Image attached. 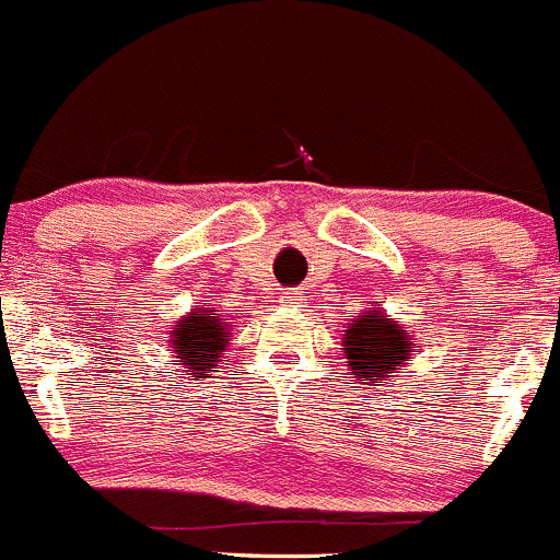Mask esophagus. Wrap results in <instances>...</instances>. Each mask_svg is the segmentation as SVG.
I'll list each match as a JSON object with an SVG mask.
<instances>
[{"instance_id": "1", "label": "esophagus", "mask_w": 560, "mask_h": 560, "mask_svg": "<svg viewBox=\"0 0 560 560\" xmlns=\"http://www.w3.org/2000/svg\"><path fill=\"white\" fill-rule=\"evenodd\" d=\"M285 302H291V304H299V302H304V291L302 288H293V291H285Z\"/></svg>"}]
</instances>
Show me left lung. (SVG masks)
<instances>
[{"label":"left lung","mask_w":560,"mask_h":560,"mask_svg":"<svg viewBox=\"0 0 560 560\" xmlns=\"http://www.w3.org/2000/svg\"><path fill=\"white\" fill-rule=\"evenodd\" d=\"M409 334L401 328V323L390 320L380 310H369L366 315L350 323L345 331V353H348V369L355 377L372 380L394 377L396 366L407 359Z\"/></svg>","instance_id":"left-lung-1"}]
</instances>
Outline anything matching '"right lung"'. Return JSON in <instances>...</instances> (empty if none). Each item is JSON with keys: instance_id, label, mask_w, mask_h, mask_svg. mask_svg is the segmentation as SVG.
<instances>
[{"instance_id": "add662e5", "label": "right lung", "mask_w": 560, "mask_h": 560, "mask_svg": "<svg viewBox=\"0 0 560 560\" xmlns=\"http://www.w3.org/2000/svg\"><path fill=\"white\" fill-rule=\"evenodd\" d=\"M229 320L221 318V310H194L186 320H177L175 345L177 359L183 361L186 372L201 377L215 372V361L221 359L229 345Z\"/></svg>"}]
</instances>
